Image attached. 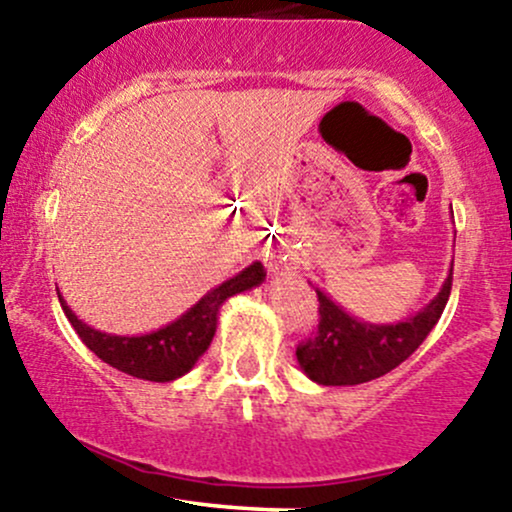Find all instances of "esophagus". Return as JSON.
Wrapping results in <instances>:
<instances>
[{"instance_id": "34e87169", "label": "esophagus", "mask_w": 512, "mask_h": 512, "mask_svg": "<svg viewBox=\"0 0 512 512\" xmlns=\"http://www.w3.org/2000/svg\"><path fill=\"white\" fill-rule=\"evenodd\" d=\"M283 261H285V256L280 258V256H271L268 258V268H271V271H278L280 266H283Z\"/></svg>"}]
</instances>
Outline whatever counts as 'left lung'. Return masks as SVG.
Masks as SVG:
<instances>
[{"mask_svg": "<svg viewBox=\"0 0 512 512\" xmlns=\"http://www.w3.org/2000/svg\"><path fill=\"white\" fill-rule=\"evenodd\" d=\"M452 290V266L438 295L413 317L396 324L355 319L317 287L319 326L297 348V363L312 382L324 387H353L387 375L426 341L438 324Z\"/></svg>", "mask_w": 512, "mask_h": 512, "instance_id": "1", "label": "left lung"}]
</instances>
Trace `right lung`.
I'll return each mask as SVG.
<instances>
[{
  "label": "right lung",
  "instance_id": "1",
  "mask_svg": "<svg viewBox=\"0 0 512 512\" xmlns=\"http://www.w3.org/2000/svg\"><path fill=\"white\" fill-rule=\"evenodd\" d=\"M263 280H266V271H263L261 263H251L234 278L212 287L208 295L200 297L179 319L152 333H142V336H116V333L91 329L89 324L77 319V314L67 307L60 292H57V297H60L62 312L70 319L84 346L94 350L103 363L116 367L125 375L137 377V380L174 382L188 370H193L200 355L208 350L212 336H215L222 304L239 292L261 285Z\"/></svg>",
  "mask_w": 512,
  "mask_h": 512
}]
</instances>
